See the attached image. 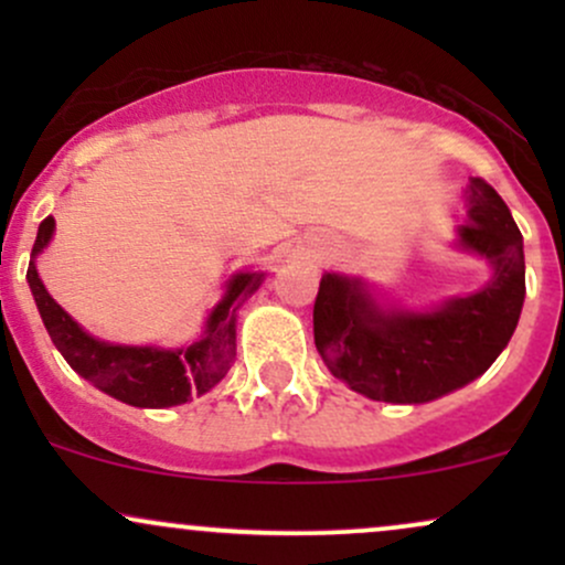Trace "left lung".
Instances as JSON below:
<instances>
[{
  "instance_id": "obj_1",
  "label": "left lung",
  "mask_w": 565,
  "mask_h": 565,
  "mask_svg": "<svg viewBox=\"0 0 565 565\" xmlns=\"http://www.w3.org/2000/svg\"><path fill=\"white\" fill-rule=\"evenodd\" d=\"M457 246L486 257L494 276L483 289L433 310L382 308L361 278L321 276L316 348L350 391L387 404H427L481 377L508 348L526 297L523 236L481 178L470 180Z\"/></svg>"
}]
</instances>
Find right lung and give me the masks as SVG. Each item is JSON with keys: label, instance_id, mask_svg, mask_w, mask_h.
Returning a JSON list of instances; mask_svg holds the SVG:
<instances>
[{"label": "right lung", "instance_id": "add662e5", "mask_svg": "<svg viewBox=\"0 0 565 565\" xmlns=\"http://www.w3.org/2000/svg\"><path fill=\"white\" fill-rule=\"evenodd\" d=\"M53 231V217H44L39 223L25 278H29L39 316L53 337L55 348L61 350L76 374H82L84 380H89L121 404L140 408L180 406L191 395L212 391L225 377L236 359V313L246 297L260 289L265 281L263 270H244L231 278L225 297L215 305L206 319L204 334L193 345L174 350L114 345V342L95 340L93 334L84 332L44 289L42 278L36 274V257L50 244Z\"/></svg>", "mask_w": 565, "mask_h": 565}]
</instances>
